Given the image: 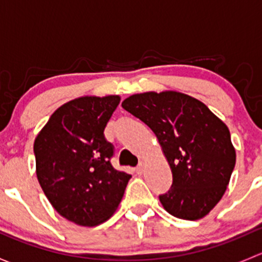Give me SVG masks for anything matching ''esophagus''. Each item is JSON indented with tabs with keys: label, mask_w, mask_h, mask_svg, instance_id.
Returning a JSON list of instances; mask_svg holds the SVG:
<instances>
[{
	"label": "esophagus",
	"mask_w": 262,
	"mask_h": 262,
	"mask_svg": "<svg viewBox=\"0 0 262 262\" xmlns=\"http://www.w3.org/2000/svg\"><path fill=\"white\" fill-rule=\"evenodd\" d=\"M136 171H137V173H138V175H142V173L144 172V162H143V161H142V162L139 163V166H138V167H137Z\"/></svg>",
	"instance_id": "esophagus-1"
}]
</instances>
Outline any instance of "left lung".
Masks as SVG:
<instances>
[{"mask_svg":"<svg viewBox=\"0 0 262 262\" xmlns=\"http://www.w3.org/2000/svg\"><path fill=\"white\" fill-rule=\"evenodd\" d=\"M121 106L156 134L172 172V186L160 195L171 215L198 221L226 192L236 165L229 129L204 102L178 91L143 92Z\"/></svg>","mask_w":262,"mask_h":262,"instance_id":"1","label":"left lung"}]
</instances>
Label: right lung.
I'll list each match as a JSON object with an SVG mask.
<instances>
[{"instance_id": "add662e5", "label": "right lung", "mask_w": 262, "mask_h": 262, "mask_svg": "<svg viewBox=\"0 0 262 262\" xmlns=\"http://www.w3.org/2000/svg\"><path fill=\"white\" fill-rule=\"evenodd\" d=\"M119 95L82 96L58 107L34 142L36 178L55 210L83 227L106 222L120 204L129 173L110 163L104 129Z\"/></svg>"}]
</instances>
